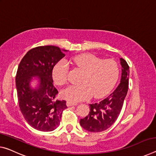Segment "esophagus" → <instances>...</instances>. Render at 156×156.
I'll use <instances>...</instances> for the list:
<instances>
[{
	"instance_id": "34e87169",
	"label": "esophagus",
	"mask_w": 156,
	"mask_h": 156,
	"mask_svg": "<svg viewBox=\"0 0 156 156\" xmlns=\"http://www.w3.org/2000/svg\"><path fill=\"white\" fill-rule=\"evenodd\" d=\"M77 105V103H73L70 102V101H67L66 102V105L68 106V107H70V106H72V105Z\"/></svg>"
}]
</instances>
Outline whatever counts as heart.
<instances>
[{
  "mask_svg": "<svg viewBox=\"0 0 156 156\" xmlns=\"http://www.w3.org/2000/svg\"><path fill=\"white\" fill-rule=\"evenodd\" d=\"M76 67L84 71L80 85H72L61 91L60 95L72 103L87 100L91 96L100 98L109 92L119 76V66L112 59L102 60L91 54H80L71 60ZM69 66L65 60H60L53 69V79L58 85H63L67 81Z\"/></svg>",
  "mask_w": 156,
  "mask_h": 156,
  "instance_id": "b5f03b06",
  "label": "heart"
}]
</instances>
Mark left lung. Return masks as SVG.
<instances>
[{
    "label": "left lung",
    "mask_w": 156,
    "mask_h": 156,
    "mask_svg": "<svg viewBox=\"0 0 156 156\" xmlns=\"http://www.w3.org/2000/svg\"><path fill=\"white\" fill-rule=\"evenodd\" d=\"M119 60L122 76L117 87L105 99L90 104V112L80 120L81 126L87 131L98 133L108 129L115 122L122 109L128 92L130 70L126 60L123 58Z\"/></svg>",
    "instance_id": "8db88e82"
}]
</instances>
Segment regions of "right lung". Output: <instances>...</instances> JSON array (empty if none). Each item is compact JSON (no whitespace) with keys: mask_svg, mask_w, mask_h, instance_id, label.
Returning a JSON list of instances; mask_svg holds the SVG:
<instances>
[{"mask_svg":"<svg viewBox=\"0 0 156 156\" xmlns=\"http://www.w3.org/2000/svg\"><path fill=\"white\" fill-rule=\"evenodd\" d=\"M67 51L55 46H38L30 50L19 64L15 79L19 108L25 119L34 129L54 130L67 108L65 101L55 99L58 91L52 77L54 66ZM34 81V88L31 85Z\"/></svg>","mask_w":156,"mask_h":156,"instance_id":"add662e5","label":"right lung"}]
</instances>
